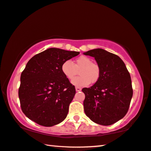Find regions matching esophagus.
I'll return each instance as SVG.
<instances>
[{
    "label": "esophagus",
    "instance_id": "1",
    "mask_svg": "<svg viewBox=\"0 0 151 151\" xmlns=\"http://www.w3.org/2000/svg\"><path fill=\"white\" fill-rule=\"evenodd\" d=\"M75 89H76V92H79V91H81V88L80 87H76Z\"/></svg>",
    "mask_w": 151,
    "mask_h": 151
}]
</instances>
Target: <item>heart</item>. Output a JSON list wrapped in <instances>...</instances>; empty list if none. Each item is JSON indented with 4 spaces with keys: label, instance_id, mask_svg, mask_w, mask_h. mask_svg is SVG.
Returning a JSON list of instances; mask_svg holds the SVG:
<instances>
[{
    "label": "heart",
    "instance_id": "b5f03b06",
    "mask_svg": "<svg viewBox=\"0 0 151 151\" xmlns=\"http://www.w3.org/2000/svg\"><path fill=\"white\" fill-rule=\"evenodd\" d=\"M80 69L79 73L80 76L75 79L73 78ZM61 71L64 76L71 81L75 86H86L90 83L97 82L100 77V69L97 64L92 63V60L86 56H80L73 63L70 60L63 63Z\"/></svg>",
    "mask_w": 151,
    "mask_h": 151
}]
</instances>
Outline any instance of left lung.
<instances>
[{"instance_id":"obj_1","label":"left lung","mask_w":151,"mask_h":151,"mask_svg":"<svg viewBox=\"0 0 151 151\" xmlns=\"http://www.w3.org/2000/svg\"><path fill=\"white\" fill-rule=\"evenodd\" d=\"M94 57L100 69L99 79L82 90L85 114L98 124L110 125L124 117L133 96L130 74L119 56L94 49L84 53Z\"/></svg>"}]
</instances>
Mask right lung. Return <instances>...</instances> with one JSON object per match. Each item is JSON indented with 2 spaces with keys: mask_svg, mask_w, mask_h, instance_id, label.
<instances>
[{
  "mask_svg": "<svg viewBox=\"0 0 151 151\" xmlns=\"http://www.w3.org/2000/svg\"><path fill=\"white\" fill-rule=\"evenodd\" d=\"M79 53L49 48L29 60L21 74L18 90L22 110L27 117L45 127L66 118L76 90L63 74L61 65Z\"/></svg>",
  "mask_w": 151,
  "mask_h": 151,
  "instance_id": "add662e5",
  "label": "right lung"
}]
</instances>
